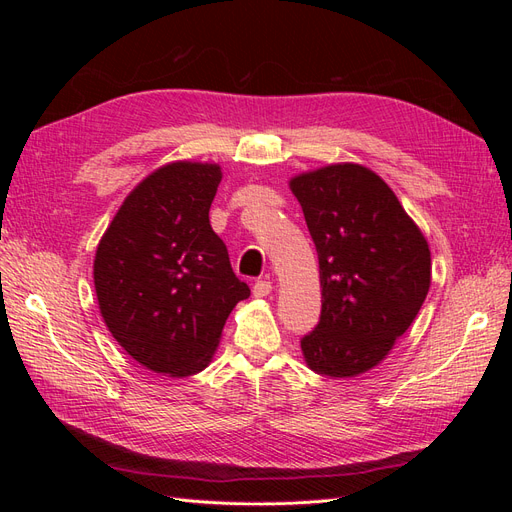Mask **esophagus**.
<instances>
[{
	"instance_id": "obj_1",
	"label": "esophagus",
	"mask_w": 512,
	"mask_h": 512,
	"mask_svg": "<svg viewBox=\"0 0 512 512\" xmlns=\"http://www.w3.org/2000/svg\"><path fill=\"white\" fill-rule=\"evenodd\" d=\"M273 290V284L269 280H258L254 286H252V294L254 297H267V294Z\"/></svg>"
}]
</instances>
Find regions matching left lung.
Segmentation results:
<instances>
[{"label":"left lung","instance_id":"obj_1","mask_svg":"<svg viewBox=\"0 0 512 512\" xmlns=\"http://www.w3.org/2000/svg\"><path fill=\"white\" fill-rule=\"evenodd\" d=\"M320 265V320L301 337L316 374L352 378L408 331L431 284L423 232L376 173L333 164L290 181Z\"/></svg>","mask_w":512,"mask_h":512}]
</instances>
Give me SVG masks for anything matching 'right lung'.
Here are the masks:
<instances>
[{
  "label": "right lung",
  "instance_id": "add662e5",
  "mask_svg": "<svg viewBox=\"0 0 512 512\" xmlns=\"http://www.w3.org/2000/svg\"><path fill=\"white\" fill-rule=\"evenodd\" d=\"M218 164L173 162L123 200L94 262L100 312L134 361L173 378L207 367L228 314L250 297L209 224Z\"/></svg>",
  "mask_w": 512,
  "mask_h": 512
}]
</instances>
